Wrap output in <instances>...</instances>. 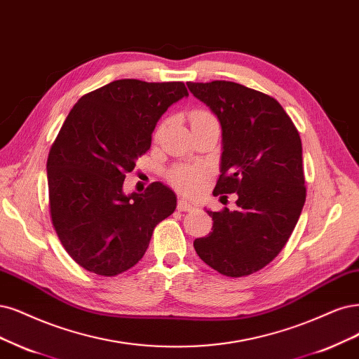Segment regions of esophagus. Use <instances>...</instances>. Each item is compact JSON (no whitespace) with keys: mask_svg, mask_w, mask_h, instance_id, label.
I'll use <instances>...</instances> for the list:
<instances>
[{"mask_svg":"<svg viewBox=\"0 0 359 359\" xmlns=\"http://www.w3.org/2000/svg\"><path fill=\"white\" fill-rule=\"evenodd\" d=\"M177 208H178V211H193V209L196 208V203L189 202V201H185V199H180Z\"/></svg>","mask_w":359,"mask_h":359,"instance_id":"34e87169","label":"esophagus"}]
</instances>
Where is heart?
I'll return each mask as SVG.
<instances>
[{"mask_svg":"<svg viewBox=\"0 0 359 359\" xmlns=\"http://www.w3.org/2000/svg\"><path fill=\"white\" fill-rule=\"evenodd\" d=\"M191 126L193 125H199V123L203 121H211L215 120V117L208 113V111L203 109H197L191 113ZM170 182L175 185L177 189H180L184 193H194L202 187L203 184V172L201 169L196 168H189V166H177L175 169H172L169 174Z\"/></svg>","mask_w":359,"mask_h":359,"instance_id":"heart-1","label":"heart"}]
</instances>
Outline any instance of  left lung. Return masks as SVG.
<instances>
[{"label":"left lung","mask_w":359,"mask_h":359,"mask_svg":"<svg viewBox=\"0 0 359 359\" xmlns=\"http://www.w3.org/2000/svg\"><path fill=\"white\" fill-rule=\"evenodd\" d=\"M221 125L222 153L214 194H238L236 209L212 217V231L193 242L203 262L239 278L273 259L297 224L306 201L302 140L273 97L242 84L187 83Z\"/></svg>","instance_id":"8db88e82"}]
</instances>
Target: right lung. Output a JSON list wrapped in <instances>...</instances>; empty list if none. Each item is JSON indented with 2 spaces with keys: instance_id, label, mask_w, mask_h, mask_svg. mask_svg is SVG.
I'll use <instances>...</instances> for the list:
<instances>
[{
  "instance_id": "1",
  "label": "right lung",
  "mask_w": 359,
  "mask_h": 359,
  "mask_svg": "<svg viewBox=\"0 0 359 359\" xmlns=\"http://www.w3.org/2000/svg\"><path fill=\"white\" fill-rule=\"evenodd\" d=\"M184 83L116 80L81 96L47 158L50 215L71 258L116 276L144 257L154 227L177 208L168 185L123 193V181L151 145L166 109L187 97Z\"/></svg>"
}]
</instances>
